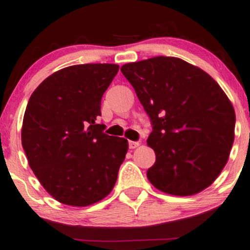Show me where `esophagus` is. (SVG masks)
<instances>
[{
	"instance_id": "obj_1",
	"label": "esophagus",
	"mask_w": 250,
	"mask_h": 250,
	"mask_svg": "<svg viewBox=\"0 0 250 250\" xmlns=\"http://www.w3.org/2000/svg\"><path fill=\"white\" fill-rule=\"evenodd\" d=\"M140 146V142H134V141H129V149H136Z\"/></svg>"
}]
</instances>
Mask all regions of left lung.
<instances>
[{
    "mask_svg": "<svg viewBox=\"0 0 250 250\" xmlns=\"http://www.w3.org/2000/svg\"><path fill=\"white\" fill-rule=\"evenodd\" d=\"M121 71L152 123L150 183L180 197L208 188L234 142L235 112L226 93L205 71L176 57L129 62Z\"/></svg>",
    "mask_w": 250,
    "mask_h": 250,
    "instance_id": "left-lung-1",
    "label": "left lung"
}]
</instances>
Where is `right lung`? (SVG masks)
Wrapping results in <instances>:
<instances>
[{"label":"right lung","mask_w":250,"mask_h":250,"mask_svg":"<svg viewBox=\"0 0 250 250\" xmlns=\"http://www.w3.org/2000/svg\"><path fill=\"white\" fill-rule=\"evenodd\" d=\"M116 64L73 65L47 77L30 96L22 146L31 170L59 203L83 207L113 190L128 141L96 123Z\"/></svg>","instance_id":"1"}]
</instances>
